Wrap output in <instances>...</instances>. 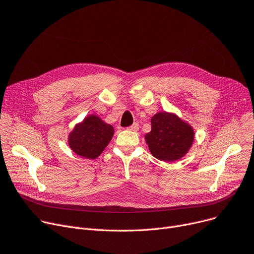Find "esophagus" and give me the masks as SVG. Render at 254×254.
Returning <instances> with one entry per match:
<instances>
[{
	"label": "esophagus",
	"mask_w": 254,
	"mask_h": 254,
	"mask_svg": "<svg viewBox=\"0 0 254 254\" xmlns=\"http://www.w3.org/2000/svg\"><path fill=\"white\" fill-rule=\"evenodd\" d=\"M128 129L132 131H137L139 129V125L137 123H133L130 127H128Z\"/></svg>",
	"instance_id": "1"
}]
</instances>
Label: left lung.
I'll return each mask as SVG.
<instances>
[{
  "mask_svg": "<svg viewBox=\"0 0 254 254\" xmlns=\"http://www.w3.org/2000/svg\"><path fill=\"white\" fill-rule=\"evenodd\" d=\"M149 150L155 158L172 162L189 151L194 130L174 113L159 112L151 118V131L145 134Z\"/></svg>",
  "mask_w": 254,
  "mask_h": 254,
  "instance_id": "8db88e82",
  "label": "left lung"
}]
</instances>
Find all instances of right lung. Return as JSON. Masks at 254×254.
Returning <instances> with one entry per match:
<instances>
[{
    "label": "right lung",
    "instance_id": "add662e5",
    "mask_svg": "<svg viewBox=\"0 0 254 254\" xmlns=\"http://www.w3.org/2000/svg\"><path fill=\"white\" fill-rule=\"evenodd\" d=\"M113 133L112 126L96 115H89L69 133L68 144L77 155L94 159L102 153Z\"/></svg>",
    "mask_w": 254,
    "mask_h": 254
}]
</instances>
